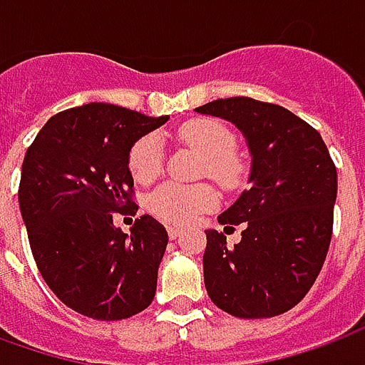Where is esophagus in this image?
Segmentation results:
<instances>
[{
	"mask_svg": "<svg viewBox=\"0 0 365 365\" xmlns=\"http://www.w3.org/2000/svg\"><path fill=\"white\" fill-rule=\"evenodd\" d=\"M169 237L171 239H177V237H180V233H182V231L179 230V227H169Z\"/></svg>",
	"mask_w": 365,
	"mask_h": 365,
	"instance_id": "34e87169",
	"label": "esophagus"
}]
</instances>
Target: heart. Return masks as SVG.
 <instances>
[{"label":"heart","mask_w":365,"mask_h":365,"mask_svg":"<svg viewBox=\"0 0 365 365\" xmlns=\"http://www.w3.org/2000/svg\"><path fill=\"white\" fill-rule=\"evenodd\" d=\"M179 140L192 145L206 157L204 173L220 185L235 186L241 179V163L235 157V135L222 122L198 118L179 128ZM128 169L135 182L150 185L161 175L163 169V145L159 135H143L134 143L128 155ZM220 196L210 185H179L165 182L150 194L148 208L159 220L173 225H188L204 212L217 206Z\"/></svg>","instance_id":"heart-1"}]
</instances>
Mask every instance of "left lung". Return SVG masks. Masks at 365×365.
Wrapping results in <instances>:
<instances>
[{
    "label": "left lung",
    "mask_w": 365,
    "mask_h": 365,
    "mask_svg": "<svg viewBox=\"0 0 365 365\" xmlns=\"http://www.w3.org/2000/svg\"><path fill=\"white\" fill-rule=\"evenodd\" d=\"M196 113L241 130L251 151V188L217 222L243 223L241 241L206 231L204 284L233 317H276L302 302L329 252L336 167L317 130L288 108L249 97L217 98Z\"/></svg>",
    "instance_id": "left-lung-1"
}]
</instances>
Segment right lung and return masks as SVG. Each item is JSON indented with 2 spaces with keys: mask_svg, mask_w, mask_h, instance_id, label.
<instances>
[{
  "mask_svg": "<svg viewBox=\"0 0 365 365\" xmlns=\"http://www.w3.org/2000/svg\"><path fill=\"white\" fill-rule=\"evenodd\" d=\"M167 120L89 103L54 114L26 150L19 208L34 262L56 297L85 317L120 321L153 302L169 235L148 214L130 233L113 215L135 214L128 155Z\"/></svg>",
  "mask_w": 365,
  "mask_h": 365,
  "instance_id": "add662e5",
  "label": "right lung"
}]
</instances>
